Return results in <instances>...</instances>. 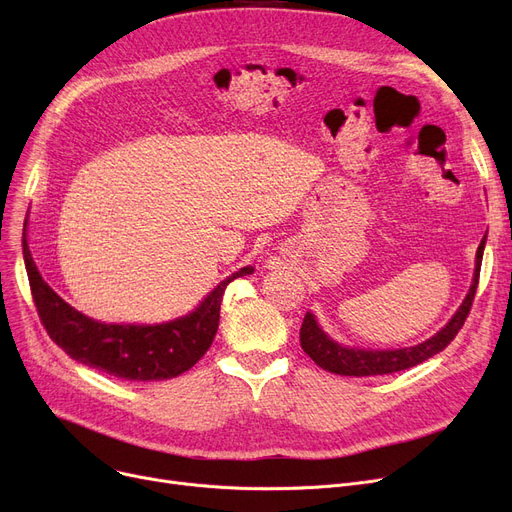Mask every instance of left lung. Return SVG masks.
I'll list each match as a JSON object with an SVG mask.
<instances>
[{"label":"left lung","instance_id":"1","mask_svg":"<svg viewBox=\"0 0 512 512\" xmlns=\"http://www.w3.org/2000/svg\"><path fill=\"white\" fill-rule=\"evenodd\" d=\"M486 236H483L481 245L475 253V270H473V282L469 286L467 297L463 299L461 307L454 311V315L448 319V324L436 332L432 338H427L419 344L405 346V348H359V346H346L336 342L330 334L324 332L319 326L317 317L307 311L303 326H301V346L303 351L321 367L330 373L338 375H355V378H363V375H384L415 367L429 357L438 355L440 351L450 344V340L459 334L463 328L465 319L469 315L477 282H479V270H481V259L483 249H486Z\"/></svg>","mask_w":512,"mask_h":512}]
</instances>
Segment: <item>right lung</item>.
<instances>
[{"instance_id": "obj_1", "label": "right lung", "mask_w": 512, "mask_h": 512, "mask_svg": "<svg viewBox=\"0 0 512 512\" xmlns=\"http://www.w3.org/2000/svg\"><path fill=\"white\" fill-rule=\"evenodd\" d=\"M22 255L39 317L51 340L74 361L128 382H161L191 369L218 332L226 286L255 272L253 265L240 267L182 317L161 324H105L76 311L41 278L26 240V222Z\"/></svg>"}]
</instances>
